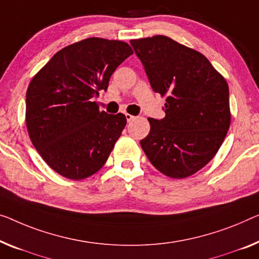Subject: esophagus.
I'll use <instances>...</instances> for the list:
<instances>
[{"label": "esophagus", "mask_w": 259, "mask_h": 259, "mask_svg": "<svg viewBox=\"0 0 259 259\" xmlns=\"http://www.w3.org/2000/svg\"><path fill=\"white\" fill-rule=\"evenodd\" d=\"M125 118H126V121H128V122H131V121H134V119L136 117L133 116V115H130V114H125Z\"/></svg>", "instance_id": "34e87169"}]
</instances>
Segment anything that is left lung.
Here are the masks:
<instances>
[{
    "mask_svg": "<svg viewBox=\"0 0 259 259\" xmlns=\"http://www.w3.org/2000/svg\"><path fill=\"white\" fill-rule=\"evenodd\" d=\"M130 44L153 92L166 95L165 117L149 118L143 151L165 176L194 175L213 159L228 133V83L203 55L166 36Z\"/></svg>",
    "mask_w": 259,
    "mask_h": 259,
    "instance_id": "obj_1",
    "label": "left lung"
}]
</instances>
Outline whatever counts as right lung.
I'll list each match as a JSON object with an SVG mask.
<instances>
[{"mask_svg":"<svg viewBox=\"0 0 259 259\" xmlns=\"http://www.w3.org/2000/svg\"><path fill=\"white\" fill-rule=\"evenodd\" d=\"M133 53L124 41L87 38L57 52L31 80L25 101L30 140L60 176L84 179L105 165L126 118L100 111L94 99Z\"/></svg>","mask_w":259,"mask_h":259,"instance_id":"add662e5","label":"right lung"}]
</instances>
